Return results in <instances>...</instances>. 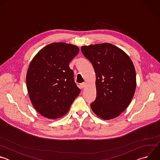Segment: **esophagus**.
Returning a JSON list of instances; mask_svg holds the SVG:
<instances>
[{
    "label": "esophagus",
    "instance_id": "1",
    "mask_svg": "<svg viewBox=\"0 0 160 160\" xmlns=\"http://www.w3.org/2000/svg\"><path fill=\"white\" fill-rule=\"evenodd\" d=\"M80 87L82 88H84V87H85V86H86V83L85 82H83V83H80Z\"/></svg>",
    "mask_w": 160,
    "mask_h": 160
}]
</instances>
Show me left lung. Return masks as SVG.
Returning <instances> with one entry per match:
<instances>
[{
    "instance_id": "8db88e82",
    "label": "left lung",
    "mask_w": 160,
    "mask_h": 160,
    "mask_svg": "<svg viewBox=\"0 0 160 160\" xmlns=\"http://www.w3.org/2000/svg\"><path fill=\"white\" fill-rule=\"evenodd\" d=\"M83 56L92 64L97 96L91 109L103 120L118 117L130 104L136 88V74L129 56L109 43L84 45Z\"/></svg>"
}]
</instances>
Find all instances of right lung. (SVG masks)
<instances>
[{"mask_svg": "<svg viewBox=\"0 0 160 160\" xmlns=\"http://www.w3.org/2000/svg\"><path fill=\"white\" fill-rule=\"evenodd\" d=\"M77 46L63 42L42 48L32 60L27 86L35 109L45 118L56 119L68 112L79 95L69 63L78 54Z\"/></svg>", "mask_w": 160, "mask_h": 160, "instance_id": "obj_1", "label": "right lung"}]
</instances>
